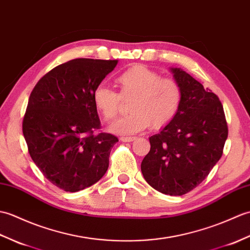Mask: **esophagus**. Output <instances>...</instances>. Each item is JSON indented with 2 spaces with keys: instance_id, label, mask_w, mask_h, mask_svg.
Wrapping results in <instances>:
<instances>
[{
  "instance_id": "1",
  "label": "esophagus",
  "mask_w": 250,
  "mask_h": 250,
  "mask_svg": "<svg viewBox=\"0 0 250 250\" xmlns=\"http://www.w3.org/2000/svg\"><path fill=\"white\" fill-rule=\"evenodd\" d=\"M136 140V137H121V141L123 142H131Z\"/></svg>"
}]
</instances>
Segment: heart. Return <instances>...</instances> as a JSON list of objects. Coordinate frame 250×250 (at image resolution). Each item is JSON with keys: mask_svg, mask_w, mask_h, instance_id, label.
<instances>
[{"mask_svg": "<svg viewBox=\"0 0 250 250\" xmlns=\"http://www.w3.org/2000/svg\"><path fill=\"white\" fill-rule=\"evenodd\" d=\"M116 83L120 96H132L128 110L131 113L110 125L118 135H132L151 124L153 128L164 127L174 119L182 103V90L172 78L160 75L146 66L136 65L122 73ZM120 96L112 88L99 84L93 92V103L107 121L115 118L120 108Z\"/></svg>", "mask_w": 250, "mask_h": 250, "instance_id": "heart-1", "label": "heart"}]
</instances>
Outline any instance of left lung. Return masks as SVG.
Listing matches in <instances>:
<instances>
[{"label": "left lung", "mask_w": 250, "mask_h": 250, "mask_svg": "<svg viewBox=\"0 0 250 250\" xmlns=\"http://www.w3.org/2000/svg\"><path fill=\"white\" fill-rule=\"evenodd\" d=\"M170 70L181 86V106L170 123L149 137L151 149L141 171L154 189L182 196L200 184L220 159L228 126L216 94L183 69Z\"/></svg>", "instance_id": "8db88e82"}]
</instances>
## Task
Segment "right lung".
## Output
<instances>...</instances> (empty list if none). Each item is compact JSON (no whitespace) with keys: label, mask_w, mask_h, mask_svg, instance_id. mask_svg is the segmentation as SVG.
<instances>
[{"label":"right lung","mask_w":250,"mask_h":250,"mask_svg":"<svg viewBox=\"0 0 250 250\" xmlns=\"http://www.w3.org/2000/svg\"><path fill=\"white\" fill-rule=\"evenodd\" d=\"M118 60L75 59L50 70L29 98L22 131L33 162L53 185L76 192L95 184L119 141L101 128L93 92Z\"/></svg>","instance_id":"obj_1"}]
</instances>
